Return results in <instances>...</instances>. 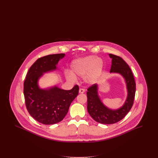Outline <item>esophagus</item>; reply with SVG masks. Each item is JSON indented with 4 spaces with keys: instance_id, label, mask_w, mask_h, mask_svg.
Segmentation results:
<instances>
[{
    "instance_id": "1",
    "label": "esophagus",
    "mask_w": 158,
    "mask_h": 158,
    "mask_svg": "<svg viewBox=\"0 0 158 158\" xmlns=\"http://www.w3.org/2000/svg\"><path fill=\"white\" fill-rule=\"evenodd\" d=\"M79 93H80V94H83V93H84V92H85V89H83V88H80V89H79Z\"/></svg>"
}]
</instances>
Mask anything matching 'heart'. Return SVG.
Listing matches in <instances>:
<instances>
[{
	"instance_id": "obj_1",
	"label": "heart",
	"mask_w": 158,
	"mask_h": 158,
	"mask_svg": "<svg viewBox=\"0 0 158 158\" xmlns=\"http://www.w3.org/2000/svg\"><path fill=\"white\" fill-rule=\"evenodd\" d=\"M70 67L72 74L67 75L69 80H75V76H86L88 82H94L101 75L104 63L100 58H97L94 56H89L74 60Z\"/></svg>"
}]
</instances>
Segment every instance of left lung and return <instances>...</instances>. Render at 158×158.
I'll use <instances>...</instances> for the list:
<instances>
[{"label":"left lung","mask_w":158,"mask_h":158,"mask_svg":"<svg viewBox=\"0 0 158 158\" xmlns=\"http://www.w3.org/2000/svg\"><path fill=\"white\" fill-rule=\"evenodd\" d=\"M112 59L110 72L119 73L124 77L127 83L128 96L124 105L117 110H111L104 105L98 96V86L94 84L86 92L87 110L92 118L97 122L111 124L121 120L130 111L135 97V82L134 76L127 63L121 57L110 54Z\"/></svg>","instance_id":"1"}]
</instances>
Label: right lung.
Instances as JSON below:
<instances>
[{"label":"right lung","instance_id":"1","mask_svg":"<svg viewBox=\"0 0 158 158\" xmlns=\"http://www.w3.org/2000/svg\"><path fill=\"white\" fill-rule=\"evenodd\" d=\"M64 55L50 54L39 58L31 66L24 81L23 95L27 109L35 120L43 124L50 125L62 120L79 94L77 85L70 90L57 87L44 90L38 86V78L43 73L55 70Z\"/></svg>","mask_w":158,"mask_h":158}]
</instances>
